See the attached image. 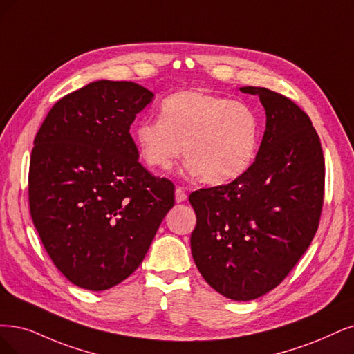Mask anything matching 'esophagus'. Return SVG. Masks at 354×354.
Wrapping results in <instances>:
<instances>
[{"label":"esophagus","instance_id":"1","mask_svg":"<svg viewBox=\"0 0 354 354\" xmlns=\"http://www.w3.org/2000/svg\"><path fill=\"white\" fill-rule=\"evenodd\" d=\"M175 200L176 203H184L187 200V192L182 187H176L175 189Z\"/></svg>","mask_w":354,"mask_h":354}]
</instances>
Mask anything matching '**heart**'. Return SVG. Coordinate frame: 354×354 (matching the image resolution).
<instances>
[{
    "mask_svg": "<svg viewBox=\"0 0 354 354\" xmlns=\"http://www.w3.org/2000/svg\"><path fill=\"white\" fill-rule=\"evenodd\" d=\"M259 120L250 104L203 90L166 97L159 120H142L136 142L149 166L169 170L184 151L185 167L207 184H225L243 175L255 160Z\"/></svg>",
    "mask_w": 354,
    "mask_h": 354,
    "instance_id": "b5f03b06",
    "label": "heart"
}]
</instances>
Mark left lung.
<instances>
[{
	"mask_svg": "<svg viewBox=\"0 0 354 354\" xmlns=\"http://www.w3.org/2000/svg\"><path fill=\"white\" fill-rule=\"evenodd\" d=\"M266 131L255 162L227 185L194 191L197 216L191 252L204 280L232 300L277 287L315 236L324 203L325 163L309 116L266 87Z\"/></svg>",
	"mask_w": 354,
	"mask_h": 354,
	"instance_id": "8db88e82",
	"label": "left lung"
}]
</instances>
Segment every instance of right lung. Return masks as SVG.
<instances>
[{
    "mask_svg": "<svg viewBox=\"0 0 354 354\" xmlns=\"http://www.w3.org/2000/svg\"><path fill=\"white\" fill-rule=\"evenodd\" d=\"M131 82L97 80L58 100L29 170L33 225L55 267L82 289L120 284L146 257L175 187L138 162L129 127L153 100Z\"/></svg>",
    "mask_w": 354,
    "mask_h": 354,
    "instance_id": "right-lung-1",
    "label": "right lung"
}]
</instances>
